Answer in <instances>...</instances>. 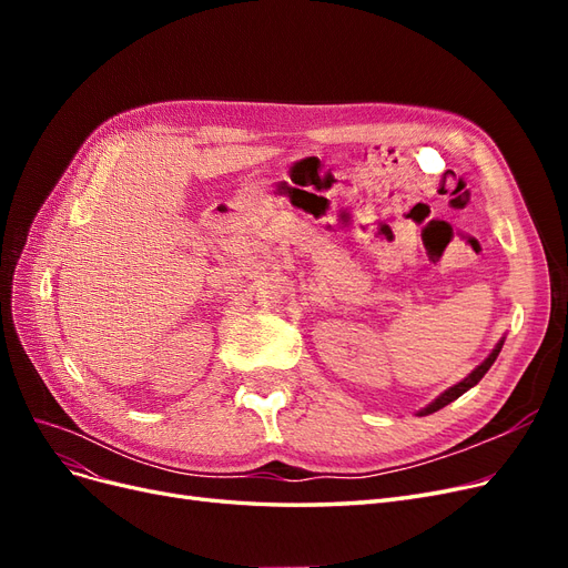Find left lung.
I'll use <instances>...</instances> for the list:
<instances>
[{
  "mask_svg": "<svg viewBox=\"0 0 568 568\" xmlns=\"http://www.w3.org/2000/svg\"><path fill=\"white\" fill-rule=\"evenodd\" d=\"M503 343L505 341H500V343H497V346H495V351L484 359V363H480L469 376H467V379H462L459 384H455L453 388H448V390H445L443 395H438V398L432 403V405H428V407H424L422 412H419V417H424V415H432V412H438L440 407H445V405H448V403H453V400H457L459 398V395L462 393H467L471 386H476L480 379H484V374L490 369V365L495 363V357L497 355H500V351H503Z\"/></svg>",
  "mask_w": 568,
  "mask_h": 568,
  "instance_id": "8db88e82",
  "label": "left lung"
}]
</instances>
